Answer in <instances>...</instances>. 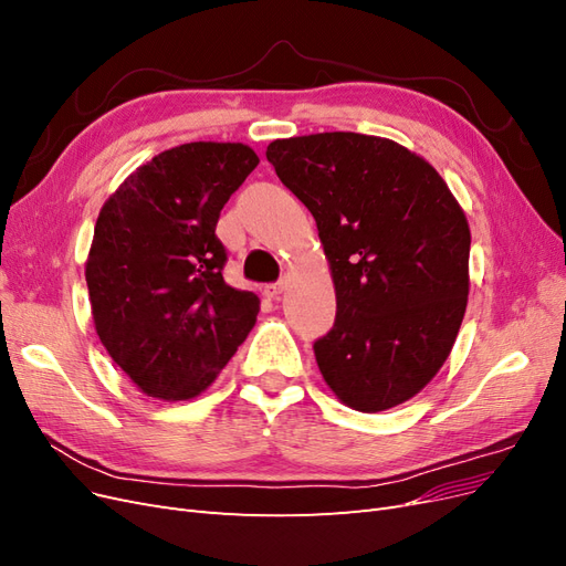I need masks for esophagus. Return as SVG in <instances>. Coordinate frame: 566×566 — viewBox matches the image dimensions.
<instances>
[{"label":"esophagus","mask_w":566,"mask_h":566,"mask_svg":"<svg viewBox=\"0 0 566 566\" xmlns=\"http://www.w3.org/2000/svg\"><path fill=\"white\" fill-rule=\"evenodd\" d=\"M285 290V281H279V283H269V285H264V295L269 297V300H279L281 297V293Z\"/></svg>","instance_id":"esophagus-1"}]
</instances>
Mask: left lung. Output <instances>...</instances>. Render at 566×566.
I'll return each instance as SVG.
<instances>
[{
    "label": "left lung",
    "mask_w": 566,
    "mask_h": 566,
    "mask_svg": "<svg viewBox=\"0 0 566 566\" xmlns=\"http://www.w3.org/2000/svg\"><path fill=\"white\" fill-rule=\"evenodd\" d=\"M266 160L316 219L337 314L314 342L335 397L399 406L447 361L465 316L470 227L437 169L382 136L325 132L269 144Z\"/></svg>",
    "instance_id": "8db88e82"
}]
</instances>
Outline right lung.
<instances>
[{
  "mask_svg": "<svg viewBox=\"0 0 566 566\" xmlns=\"http://www.w3.org/2000/svg\"><path fill=\"white\" fill-rule=\"evenodd\" d=\"M256 163L243 144L169 148L98 212L84 271L94 325L148 397H198L252 331L260 297L227 285V248L214 231Z\"/></svg>",
  "mask_w": 566,
  "mask_h": 566,
  "instance_id": "right-lung-1",
  "label": "right lung"
}]
</instances>
